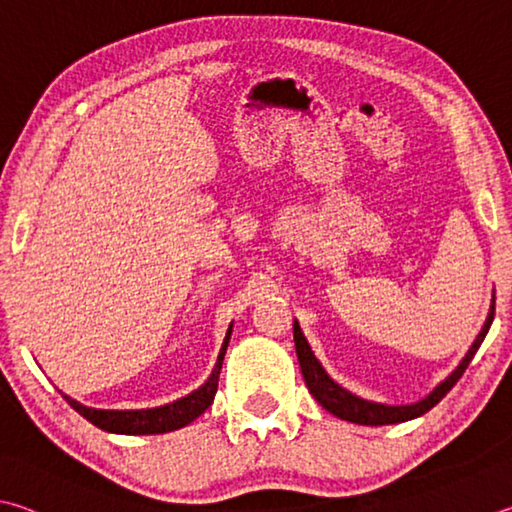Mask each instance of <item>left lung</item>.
I'll use <instances>...</instances> for the list:
<instances>
[{
	"mask_svg": "<svg viewBox=\"0 0 512 512\" xmlns=\"http://www.w3.org/2000/svg\"><path fill=\"white\" fill-rule=\"evenodd\" d=\"M492 318H495V300L490 302V309L486 315V322H483L481 331L477 333L475 342H472L466 356L461 358V362L454 367L452 374L441 380L430 394L421 401H416L412 405H385V403H374V401H365L356 394H351L349 389L338 385L333 380L327 369L322 367V362L315 358V353L309 345V340L304 338V333L300 329V322H293V340H295V351H297V360H300V369L304 376V383L309 387V392L313 394L315 401H318L324 410L329 414L342 418V421L349 423H358V425H394V423H405L412 421V418H418L425 412H430L432 407L441 401V398L450 392V389L457 385V380L463 376V371L468 369L470 360L475 358L477 349L481 347L483 338L492 324Z\"/></svg>",
	"mask_w": 512,
	"mask_h": 512,
	"instance_id": "left-lung-1",
	"label": "left lung"
}]
</instances>
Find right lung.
I'll return each instance as SVG.
<instances>
[{
  "label": "right lung",
  "mask_w": 512,
  "mask_h": 512,
  "mask_svg": "<svg viewBox=\"0 0 512 512\" xmlns=\"http://www.w3.org/2000/svg\"><path fill=\"white\" fill-rule=\"evenodd\" d=\"M230 333H232V322L226 331L224 342H221L217 362L215 367H212L206 383H203L199 389H194V392H190L188 396L176 398L172 403H165L159 407H147V410H96V407L82 405L76 401V398H71L67 394L62 396L64 401H67L80 416H85L89 423H94L96 427H100V430L111 432V434L141 436V434H165V432L181 430V427L190 425L194 418H199L212 405V401H215L221 365H224V356L230 342Z\"/></svg>",
  "instance_id": "obj_1"
}]
</instances>
